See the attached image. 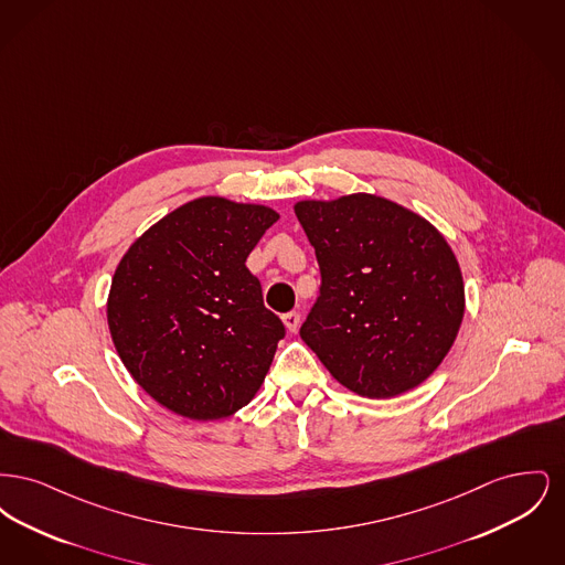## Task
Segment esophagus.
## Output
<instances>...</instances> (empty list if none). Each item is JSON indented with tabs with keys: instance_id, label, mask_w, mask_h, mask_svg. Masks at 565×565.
Here are the masks:
<instances>
[{
	"instance_id": "34e87169",
	"label": "esophagus",
	"mask_w": 565,
	"mask_h": 565,
	"mask_svg": "<svg viewBox=\"0 0 565 565\" xmlns=\"http://www.w3.org/2000/svg\"><path fill=\"white\" fill-rule=\"evenodd\" d=\"M298 323H300V316L296 311H290V313L284 316V326L288 328V332H296Z\"/></svg>"
}]
</instances>
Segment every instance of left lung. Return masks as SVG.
Masks as SVG:
<instances>
[{
    "label": "left lung",
    "instance_id": "8db88e82",
    "mask_svg": "<svg viewBox=\"0 0 565 565\" xmlns=\"http://www.w3.org/2000/svg\"><path fill=\"white\" fill-rule=\"evenodd\" d=\"M295 214L322 270V295L300 328L307 348L364 398H394L424 383L454 348L466 311L445 235L369 192L302 199Z\"/></svg>",
    "mask_w": 565,
    "mask_h": 565
}]
</instances>
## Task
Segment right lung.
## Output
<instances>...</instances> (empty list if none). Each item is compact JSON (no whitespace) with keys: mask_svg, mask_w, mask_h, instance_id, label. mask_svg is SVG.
<instances>
[{"mask_svg":"<svg viewBox=\"0 0 565 565\" xmlns=\"http://www.w3.org/2000/svg\"><path fill=\"white\" fill-rule=\"evenodd\" d=\"M277 220L269 205L207 194L162 215L120 258L106 305L111 343L171 413L224 419L265 383L284 323L245 260Z\"/></svg>","mask_w":565,"mask_h":565,"instance_id":"1","label":"right lung"}]
</instances>
